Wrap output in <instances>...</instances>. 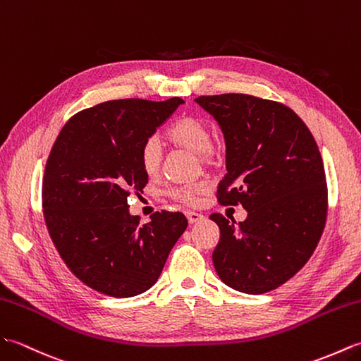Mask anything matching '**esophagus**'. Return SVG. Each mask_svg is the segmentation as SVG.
Wrapping results in <instances>:
<instances>
[{"instance_id":"esophagus-1","label":"esophagus","mask_w":361,"mask_h":361,"mask_svg":"<svg viewBox=\"0 0 361 361\" xmlns=\"http://www.w3.org/2000/svg\"><path fill=\"white\" fill-rule=\"evenodd\" d=\"M185 214H187V219H188V222H190V224H195V222L201 221V219L204 218V214H201V213H196V212H187Z\"/></svg>"}]
</instances>
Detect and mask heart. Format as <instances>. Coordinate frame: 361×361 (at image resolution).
I'll use <instances>...</instances> for the list:
<instances>
[{
    "label": "heart",
    "instance_id": "1",
    "mask_svg": "<svg viewBox=\"0 0 361 361\" xmlns=\"http://www.w3.org/2000/svg\"><path fill=\"white\" fill-rule=\"evenodd\" d=\"M168 142L176 148L193 151L201 159V162L207 168H216L222 164L224 153L222 148L212 140L210 126L205 120L196 116H183L168 128L166 133ZM164 153L160 143L156 137H149L142 143L139 151V162L143 173L148 178H156L162 168ZM207 182H195L188 185L174 187L168 190V196L180 204L191 205L196 204L197 199L207 193Z\"/></svg>",
    "mask_w": 361,
    "mask_h": 361
}]
</instances>
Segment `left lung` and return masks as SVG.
<instances>
[{
    "instance_id": "1",
    "label": "left lung",
    "mask_w": 361,
    "mask_h": 361,
    "mask_svg": "<svg viewBox=\"0 0 361 361\" xmlns=\"http://www.w3.org/2000/svg\"><path fill=\"white\" fill-rule=\"evenodd\" d=\"M227 145L221 205H239L247 219H210L221 239L213 252L219 278L231 289L259 295L298 274L314 255L327 219V183L314 135L284 103L248 94L201 95Z\"/></svg>"
}]
</instances>
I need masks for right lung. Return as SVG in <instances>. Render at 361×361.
Listing matches in <instances>:
<instances>
[{
    "mask_svg": "<svg viewBox=\"0 0 361 361\" xmlns=\"http://www.w3.org/2000/svg\"><path fill=\"white\" fill-rule=\"evenodd\" d=\"M143 99L109 100L72 116L47 157L42 204L60 258L80 281L114 298L148 290L188 221L156 212L148 224L128 212L145 188L142 143L182 105Z\"/></svg>",
    "mask_w": 361,
    "mask_h": 361,
    "instance_id": "add662e5",
    "label": "right lung"
}]
</instances>
